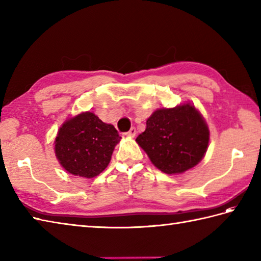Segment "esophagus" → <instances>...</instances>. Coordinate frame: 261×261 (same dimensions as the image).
I'll list each match as a JSON object with an SVG mask.
<instances>
[{"label": "esophagus", "mask_w": 261, "mask_h": 261, "mask_svg": "<svg viewBox=\"0 0 261 261\" xmlns=\"http://www.w3.org/2000/svg\"><path fill=\"white\" fill-rule=\"evenodd\" d=\"M126 137H135L136 135H137V130H136V127L135 126H132L131 129L127 131V132H125L124 134Z\"/></svg>", "instance_id": "obj_1"}]
</instances>
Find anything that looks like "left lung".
Returning <instances> with one entry per match:
<instances>
[{
	"mask_svg": "<svg viewBox=\"0 0 261 261\" xmlns=\"http://www.w3.org/2000/svg\"><path fill=\"white\" fill-rule=\"evenodd\" d=\"M210 132L191 104L154 111L138 142L151 163L166 174H179L197 165L208 146Z\"/></svg>",
	"mask_w": 261,
	"mask_h": 261,
	"instance_id": "8db88e82",
	"label": "left lung"
}]
</instances>
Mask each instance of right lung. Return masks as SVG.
<instances>
[{"label": "right lung", "mask_w": 261, "mask_h": 261, "mask_svg": "<svg viewBox=\"0 0 261 261\" xmlns=\"http://www.w3.org/2000/svg\"><path fill=\"white\" fill-rule=\"evenodd\" d=\"M119 132L97 116L85 112L65 122L56 138L55 151L68 173L92 178L108 167Z\"/></svg>", "instance_id": "right-lung-1"}]
</instances>
